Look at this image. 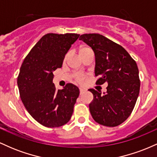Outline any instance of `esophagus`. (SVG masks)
<instances>
[{"mask_svg": "<svg viewBox=\"0 0 157 157\" xmlns=\"http://www.w3.org/2000/svg\"><path fill=\"white\" fill-rule=\"evenodd\" d=\"M85 91H86V90L84 89H82V88H80V95L82 94L85 92Z\"/></svg>", "mask_w": 157, "mask_h": 157, "instance_id": "34e87169", "label": "esophagus"}]
</instances>
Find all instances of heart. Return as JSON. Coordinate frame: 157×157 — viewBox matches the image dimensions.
Here are the masks:
<instances>
[{
    "instance_id": "obj_1",
    "label": "heart",
    "mask_w": 157,
    "mask_h": 157,
    "mask_svg": "<svg viewBox=\"0 0 157 157\" xmlns=\"http://www.w3.org/2000/svg\"><path fill=\"white\" fill-rule=\"evenodd\" d=\"M89 50H91V48L87 47V46H82V47L80 48V55H81V54H82V53H84V52L89 51ZM68 55H69V54L67 53L66 55H65L64 59H63L64 61H66V60H67ZM74 77H75V78L76 79L77 81H78V82H82V81L83 80L85 75L82 73L77 72V73H75V75H74Z\"/></svg>"
}]
</instances>
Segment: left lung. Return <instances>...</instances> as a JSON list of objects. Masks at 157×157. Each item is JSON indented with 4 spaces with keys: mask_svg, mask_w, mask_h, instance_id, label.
I'll return each mask as SVG.
<instances>
[{
    "mask_svg": "<svg viewBox=\"0 0 157 157\" xmlns=\"http://www.w3.org/2000/svg\"><path fill=\"white\" fill-rule=\"evenodd\" d=\"M80 40L95 55L96 83L107 82V91L89 89L94 95L89 110L100 125L115 127L130 116L140 93L139 69L135 61L122 46L100 34H84Z\"/></svg>",
    "mask_w": 157,
    "mask_h": 157,
    "instance_id": "1",
    "label": "left lung"
}]
</instances>
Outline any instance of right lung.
<instances>
[{
    "label": "right lung",
    "mask_w": 157,
    "mask_h": 157,
    "mask_svg": "<svg viewBox=\"0 0 157 157\" xmlns=\"http://www.w3.org/2000/svg\"><path fill=\"white\" fill-rule=\"evenodd\" d=\"M80 35L48 33L32 48L21 65L17 77L20 97L27 111L37 122L57 128L69 121L80 94L75 85L57 90L53 71L61 68L64 57Z\"/></svg>",
    "instance_id": "add662e5"
}]
</instances>
